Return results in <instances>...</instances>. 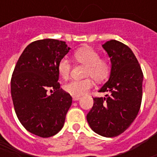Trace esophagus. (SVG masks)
Instances as JSON below:
<instances>
[{"label": "esophagus", "mask_w": 157, "mask_h": 157, "mask_svg": "<svg viewBox=\"0 0 157 157\" xmlns=\"http://www.w3.org/2000/svg\"><path fill=\"white\" fill-rule=\"evenodd\" d=\"M81 98V97H77V96H73L72 97V100L73 101H78Z\"/></svg>", "instance_id": "1"}]
</instances>
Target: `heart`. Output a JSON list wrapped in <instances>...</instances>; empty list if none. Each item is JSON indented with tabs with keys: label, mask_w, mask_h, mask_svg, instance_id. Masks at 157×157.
I'll return each mask as SVG.
<instances>
[{
	"label": "heart",
	"mask_w": 157,
	"mask_h": 157,
	"mask_svg": "<svg viewBox=\"0 0 157 157\" xmlns=\"http://www.w3.org/2000/svg\"><path fill=\"white\" fill-rule=\"evenodd\" d=\"M75 61L86 65L85 75L92 76L96 81H103L109 76L111 64L105 59H100V54L93 49L88 47L79 49L74 53ZM71 64L68 59L63 58L59 60L57 70L63 79H67L71 71ZM93 81L90 78L84 80H71L63 86V90L72 96L83 95L93 87Z\"/></svg>",
	"instance_id": "obj_1"
}]
</instances>
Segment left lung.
<instances>
[{
	"instance_id": "8db88e82",
	"label": "left lung",
	"mask_w": 157,
	"mask_h": 157,
	"mask_svg": "<svg viewBox=\"0 0 157 157\" xmlns=\"http://www.w3.org/2000/svg\"><path fill=\"white\" fill-rule=\"evenodd\" d=\"M103 48L111 61L108 81L99 92L105 97L94 98L86 116L91 129L101 136H118L129 127L140 109L144 74L133 51L118 40L104 43Z\"/></svg>"
}]
</instances>
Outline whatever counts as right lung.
<instances>
[{"instance_id": "obj_1", "label": "right lung", "mask_w": 157, "mask_h": 157, "mask_svg": "<svg viewBox=\"0 0 157 157\" xmlns=\"http://www.w3.org/2000/svg\"><path fill=\"white\" fill-rule=\"evenodd\" d=\"M70 49L63 40H36L23 50L13 70L10 89L17 117L28 131L41 138L61 130L71 105V95L60 88L57 70Z\"/></svg>"}]
</instances>
